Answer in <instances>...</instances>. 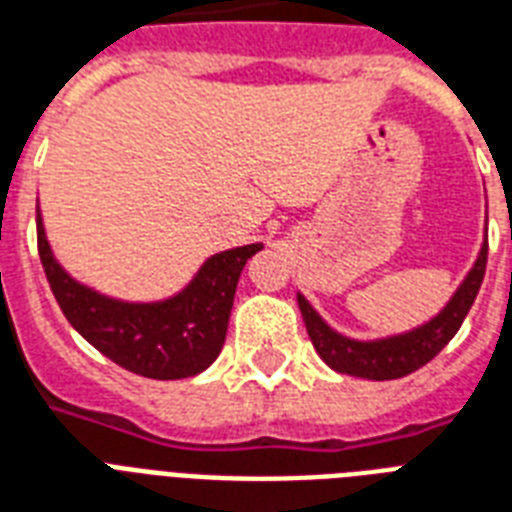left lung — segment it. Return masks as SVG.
<instances>
[{
  "mask_svg": "<svg viewBox=\"0 0 512 512\" xmlns=\"http://www.w3.org/2000/svg\"><path fill=\"white\" fill-rule=\"evenodd\" d=\"M486 255H489V241H483L473 268L467 271L451 300L429 322L413 327L408 333L386 335V338L362 341V338H349V335L338 333L298 292V306L303 322H306L308 338L314 343L319 357L338 373L368 378V381H392V378L408 376L413 370L424 368L432 357H438L440 349L462 327L467 311L475 303V295L481 290Z\"/></svg>",
  "mask_w": 512,
  "mask_h": 512,
  "instance_id": "left-lung-1",
  "label": "left lung"
}]
</instances>
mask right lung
<instances>
[{
    "instance_id": "obj_1",
    "label": "right lung",
    "mask_w": 512,
    "mask_h": 512,
    "mask_svg": "<svg viewBox=\"0 0 512 512\" xmlns=\"http://www.w3.org/2000/svg\"><path fill=\"white\" fill-rule=\"evenodd\" d=\"M37 244L50 290L69 325L120 368L158 381L198 376L220 357L239 276L249 257L263 249V244H244L206 257L193 279L169 298L120 300L74 279L58 263L39 206Z\"/></svg>"
}]
</instances>
